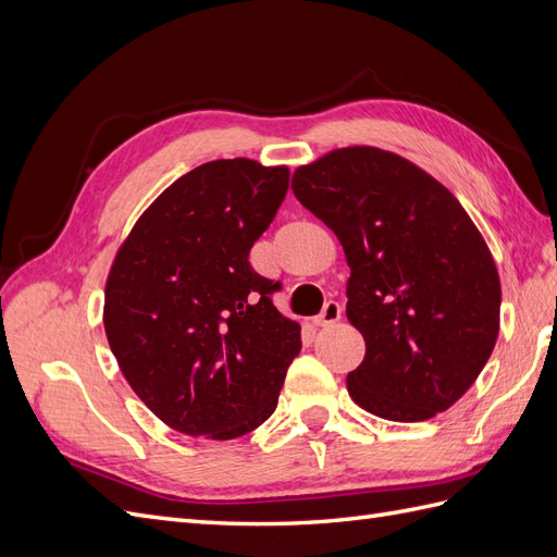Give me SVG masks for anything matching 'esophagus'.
I'll list each match as a JSON object with an SVG mask.
<instances>
[{
  "label": "esophagus",
  "mask_w": 557,
  "mask_h": 557,
  "mask_svg": "<svg viewBox=\"0 0 557 557\" xmlns=\"http://www.w3.org/2000/svg\"><path fill=\"white\" fill-rule=\"evenodd\" d=\"M336 320H342V305H339V301H327L323 311H320L313 318V325L315 327H327V325H334Z\"/></svg>",
  "instance_id": "34e87169"
}]
</instances>
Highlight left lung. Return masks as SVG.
Segmentation results:
<instances>
[{
  "mask_svg": "<svg viewBox=\"0 0 557 557\" xmlns=\"http://www.w3.org/2000/svg\"><path fill=\"white\" fill-rule=\"evenodd\" d=\"M299 205L342 242L346 315L364 336L348 393L416 423L458 401L495 348L499 276L476 225L440 181L387 150H332L293 174Z\"/></svg>",
  "mask_w": 557,
  "mask_h": 557,
  "instance_id": "8db88e82",
  "label": "left lung"
}]
</instances>
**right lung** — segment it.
<instances>
[{
    "label": "right lung",
    "mask_w": 557,
    "mask_h": 557,
    "mask_svg": "<svg viewBox=\"0 0 557 557\" xmlns=\"http://www.w3.org/2000/svg\"><path fill=\"white\" fill-rule=\"evenodd\" d=\"M288 166L213 160L146 209L111 267L104 330L123 376L176 432L237 440L274 413L299 325L248 252L288 193Z\"/></svg>",
    "instance_id": "obj_1"
}]
</instances>
